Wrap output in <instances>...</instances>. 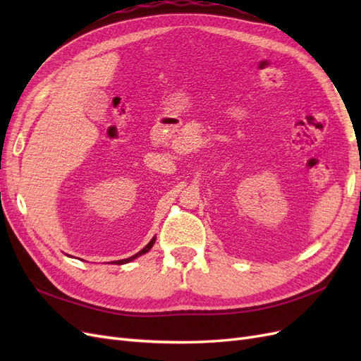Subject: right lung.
<instances>
[{
	"instance_id": "1",
	"label": "right lung",
	"mask_w": 361,
	"mask_h": 361,
	"mask_svg": "<svg viewBox=\"0 0 361 361\" xmlns=\"http://www.w3.org/2000/svg\"><path fill=\"white\" fill-rule=\"evenodd\" d=\"M154 244H155V238L154 239H152V241L143 248V250H141V251H138V253L137 255H134L133 257H128V259H123V260H117L116 262V264L117 265H122V264H128V262H130V260H134L135 257H138V256H141V255H145V253H147V251L152 248V247H154Z\"/></svg>"
}]
</instances>
